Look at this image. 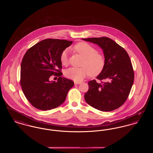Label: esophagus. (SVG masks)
I'll return each instance as SVG.
<instances>
[{"instance_id": "1", "label": "esophagus", "mask_w": 153, "mask_h": 153, "mask_svg": "<svg viewBox=\"0 0 153 153\" xmlns=\"http://www.w3.org/2000/svg\"><path fill=\"white\" fill-rule=\"evenodd\" d=\"M74 84H75V85H79V84H81V82H77V81H74Z\"/></svg>"}]
</instances>
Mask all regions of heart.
<instances>
[{
    "label": "heart",
    "mask_w": 153,
    "mask_h": 153,
    "mask_svg": "<svg viewBox=\"0 0 153 153\" xmlns=\"http://www.w3.org/2000/svg\"><path fill=\"white\" fill-rule=\"evenodd\" d=\"M74 49L84 58L82 66L84 67L70 68L65 71V76L74 81L79 82L89 74L91 76H96L102 72L105 65V59L102 54L96 53L95 48L86 42H80L74 46ZM60 60L61 64H68V50L61 53Z\"/></svg>",
    "instance_id": "1"
}]
</instances>
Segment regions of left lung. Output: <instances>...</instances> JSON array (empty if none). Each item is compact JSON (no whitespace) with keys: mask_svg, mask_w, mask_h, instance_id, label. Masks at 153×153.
Listing matches in <instances>:
<instances>
[{"mask_svg":"<svg viewBox=\"0 0 153 153\" xmlns=\"http://www.w3.org/2000/svg\"><path fill=\"white\" fill-rule=\"evenodd\" d=\"M97 45L103 51L105 65L96 79L88 82L89 89L84 98L89 105L102 111H111L122 105L132 86L134 73L127 51L108 37L82 38Z\"/></svg>","mask_w":153,"mask_h":153,"instance_id":"left-lung-1","label":"left lung"}]
</instances>
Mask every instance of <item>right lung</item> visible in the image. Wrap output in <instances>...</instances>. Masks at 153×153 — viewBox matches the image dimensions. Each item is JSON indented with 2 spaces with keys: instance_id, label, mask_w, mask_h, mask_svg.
<instances>
[{
  "instance_id": "obj_1",
  "label": "right lung",
  "mask_w": 153,
  "mask_h": 153,
  "mask_svg": "<svg viewBox=\"0 0 153 153\" xmlns=\"http://www.w3.org/2000/svg\"><path fill=\"white\" fill-rule=\"evenodd\" d=\"M73 41L46 39L26 51L21 65V85L28 101L37 109L46 111L57 108L65 100L72 80L61 77L62 51ZM59 76L57 82L50 80L52 75Z\"/></svg>"
}]
</instances>
